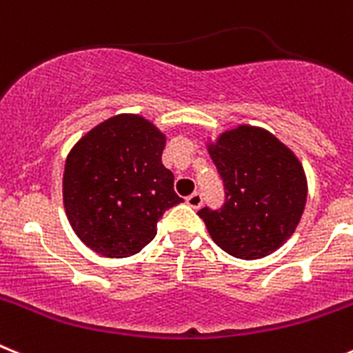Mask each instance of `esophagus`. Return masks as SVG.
I'll return each instance as SVG.
<instances>
[{
    "label": "esophagus",
    "mask_w": 353,
    "mask_h": 353,
    "mask_svg": "<svg viewBox=\"0 0 353 353\" xmlns=\"http://www.w3.org/2000/svg\"><path fill=\"white\" fill-rule=\"evenodd\" d=\"M185 201H188V205L192 207V209H200L201 203H203V198H201L200 192H192V194H189L185 198Z\"/></svg>",
    "instance_id": "obj_1"
}]
</instances>
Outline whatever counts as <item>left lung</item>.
Returning <instances> with one entry per match:
<instances>
[{
  "label": "left lung",
  "instance_id": "8db88e82",
  "mask_svg": "<svg viewBox=\"0 0 353 353\" xmlns=\"http://www.w3.org/2000/svg\"><path fill=\"white\" fill-rule=\"evenodd\" d=\"M225 183V203L198 212L210 237L232 257L273 254L296 230L307 201L302 162L264 128L239 125L207 144Z\"/></svg>",
  "mask_w": 353,
  "mask_h": 353
}]
</instances>
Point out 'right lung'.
<instances>
[{"label":"right lung","mask_w":353,"mask_h":353,"mask_svg":"<svg viewBox=\"0 0 353 353\" xmlns=\"http://www.w3.org/2000/svg\"><path fill=\"white\" fill-rule=\"evenodd\" d=\"M165 135L137 114L99 123L78 141L64 165L68 219L96 254L123 259L155 237L162 214L183 201L162 165Z\"/></svg>","instance_id":"obj_1"}]
</instances>
